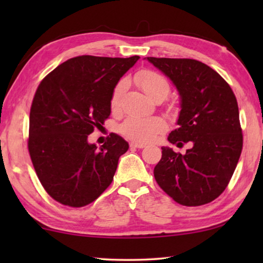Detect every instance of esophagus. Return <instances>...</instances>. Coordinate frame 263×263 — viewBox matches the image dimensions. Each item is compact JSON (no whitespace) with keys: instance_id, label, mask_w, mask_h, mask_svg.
I'll list each match as a JSON object with an SVG mask.
<instances>
[{"instance_id":"esophagus-1","label":"esophagus","mask_w":263,"mask_h":263,"mask_svg":"<svg viewBox=\"0 0 263 263\" xmlns=\"http://www.w3.org/2000/svg\"><path fill=\"white\" fill-rule=\"evenodd\" d=\"M130 146H131V147H136V148H144L146 145H145V144H142V142L131 141V142H130Z\"/></svg>"}]
</instances>
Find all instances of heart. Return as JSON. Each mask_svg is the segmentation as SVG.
Wrapping results in <instances>:
<instances>
[{
  "label": "heart",
  "mask_w": 263,
  "mask_h": 263,
  "mask_svg": "<svg viewBox=\"0 0 263 263\" xmlns=\"http://www.w3.org/2000/svg\"><path fill=\"white\" fill-rule=\"evenodd\" d=\"M135 81L152 100H164L171 91V86H169L166 78H163L161 74L154 72V70H141V72L136 74ZM125 89V80H121L116 83L110 100L111 106L114 109L117 108L121 103ZM166 127L167 124L164 119L158 117V116H152V117L132 116L122 124L121 132L132 140L148 142L155 139L160 133L166 130Z\"/></svg>",
  "instance_id": "heart-1"
}]
</instances>
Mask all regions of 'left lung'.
Listing matches in <instances>:
<instances>
[{"mask_svg": "<svg viewBox=\"0 0 263 263\" xmlns=\"http://www.w3.org/2000/svg\"><path fill=\"white\" fill-rule=\"evenodd\" d=\"M145 59L171 80L180 96L177 128L169 133L168 141L177 147L190 142L184 154L161 147L155 180L182 205L210 203L228 186L241 154L237 99L228 82L201 61Z\"/></svg>", "mask_w": 263, "mask_h": 263, "instance_id": "1", "label": "left lung"}]
</instances>
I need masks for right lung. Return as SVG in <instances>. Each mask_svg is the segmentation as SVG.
Segmentation results:
<instances>
[{
  "label": "right lung",
  "instance_id": "add662e5",
  "mask_svg": "<svg viewBox=\"0 0 263 263\" xmlns=\"http://www.w3.org/2000/svg\"><path fill=\"white\" fill-rule=\"evenodd\" d=\"M140 57L79 55L39 84L30 111L29 152L47 194L64 205L94 202L114 180L127 141L111 133L97 147L88 141L111 114V94Z\"/></svg>",
  "mask_w": 263,
  "mask_h": 263
}]
</instances>
